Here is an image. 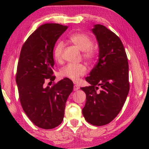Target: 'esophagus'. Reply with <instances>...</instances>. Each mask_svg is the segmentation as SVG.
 Returning <instances> with one entry per match:
<instances>
[{
    "mask_svg": "<svg viewBox=\"0 0 149 149\" xmlns=\"http://www.w3.org/2000/svg\"><path fill=\"white\" fill-rule=\"evenodd\" d=\"M73 89H74V91H77V90H78V89H79V87L78 86V85H74V87H73Z\"/></svg>",
    "mask_w": 149,
    "mask_h": 149,
    "instance_id": "34e87169",
    "label": "esophagus"
}]
</instances>
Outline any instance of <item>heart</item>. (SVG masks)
<instances>
[{
    "mask_svg": "<svg viewBox=\"0 0 149 149\" xmlns=\"http://www.w3.org/2000/svg\"><path fill=\"white\" fill-rule=\"evenodd\" d=\"M70 40L79 49L82 51V56L85 60L89 63L94 61L96 57V52L93 47V42L90 36L84 33H77L71 35ZM64 47V44L62 41H58L54 47V56L55 60L58 62L62 60ZM85 72L86 68L82 64H68L62 68L60 71L61 77L70 79L74 82H77Z\"/></svg>",
    "mask_w": 149,
    "mask_h": 149,
    "instance_id": "heart-1",
    "label": "heart"
}]
</instances>
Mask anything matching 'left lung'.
<instances>
[{
    "label": "left lung",
    "mask_w": 149,
    "mask_h": 149,
    "mask_svg": "<svg viewBox=\"0 0 149 149\" xmlns=\"http://www.w3.org/2000/svg\"><path fill=\"white\" fill-rule=\"evenodd\" d=\"M92 31L98 42L99 58L85 78L91 85L81 88L86 94L82 112L89 123L102 126L113 121L125 103L130 91L129 65L119 36L100 24Z\"/></svg>",
    "instance_id": "obj_1"
}]
</instances>
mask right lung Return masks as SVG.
I'll use <instances>...</instances> for the list:
<instances>
[{
	"mask_svg": "<svg viewBox=\"0 0 149 149\" xmlns=\"http://www.w3.org/2000/svg\"><path fill=\"white\" fill-rule=\"evenodd\" d=\"M67 28L59 24H42L30 34L20 52L16 72L19 101L30 121L42 129H53L62 123L73 90L72 81L67 78L52 87L45 85L56 79L53 52Z\"/></svg>",
	"mask_w": 149,
	"mask_h": 149,
	"instance_id": "1",
	"label": "right lung"
}]
</instances>
